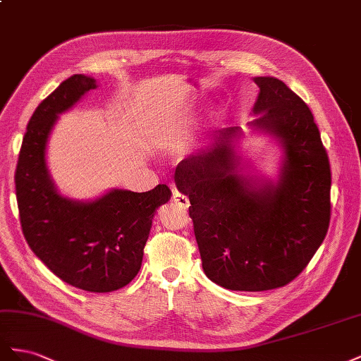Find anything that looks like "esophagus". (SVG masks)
I'll list each match as a JSON object with an SVG mask.
<instances>
[{
	"mask_svg": "<svg viewBox=\"0 0 361 361\" xmlns=\"http://www.w3.org/2000/svg\"><path fill=\"white\" fill-rule=\"evenodd\" d=\"M172 190H173V197H172V202L175 204V205H178L180 209H183V210H188L189 209V205H190V201H189V198L188 197H184L183 193H180L177 189L175 188H172Z\"/></svg>",
	"mask_w": 361,
	"mask_h": 361,
	"instance_id": "obj_1",
	"label": "esophagus"
}]
</instances>
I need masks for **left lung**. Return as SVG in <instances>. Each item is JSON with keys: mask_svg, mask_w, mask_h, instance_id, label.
<instances>
[{"mask_svg": "<svg viewBox=\"0 0 361 361\" xmlns=\"http://www.w3.org/2000/svg\"><path fill=\"white\" fill-rule=\"evenodd\" d=\"M252 131L276 140V180L246 172L240 127L218 130L204 149L175 168V186L190 201L189 214L213 283L262 292L300 275L324 242L331 204V171L310 109L274 77H255Z\"/></svg>", "mask_w": 361, "mask_h": 361, "instance_id": "8db88e82", "label": "left lung"}]
</instances>
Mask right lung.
Here are the masks:
<instances>
[{
    "mask_svg": "<svg viewBox=\"0 0 361 361\" xmlns=\"http://www.w3.org/2000/svg\"><path fill=\"white\" fill-rule=\"evenodd\" d=\"M95 87V78L75 74L40 102L19 151L15 186L32 251L60 280L106 293L127 286L140 271L154 213L172 192L159 184L142 193L111 189L92 201L60 195L47 164L48 139L59 115Z\"/></svg>",
    "mask_w": 361,
    "mask_h": 361,
    "instance_id": "right-lung-1",
    "label": "right lung"
}]
</instances>
